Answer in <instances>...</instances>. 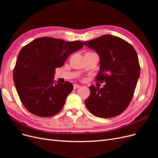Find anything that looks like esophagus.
Listing matches in <instances>:
<instances>
[{
	"instance_id": "34e87169",
	"label": "esophagus",
	"mask_w": 158,
	"mask_h": 158,
	"mask_svg": "<svg viewBox=\"0 0 158 158\" xmlns=\"http://www.w3.org/2000/svg\"><path fill=\"white\" fill-rule=\"evenodd\" d=\"M80 85H78V84H74V89H77V88H80Z\"/></svg>"
}]
</instances>
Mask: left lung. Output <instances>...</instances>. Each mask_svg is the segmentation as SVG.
Instances as JSON below:
<instances>
[{"mask_svg": "<svg viewBox=\"0 0 158 158\" xmlns=\"http://www.w3.org/2000/svg\"><path fill=\"white\" fill-rule=\"evenodd\" d=\"M84 45L99 56V73L95 80L106 82L102 88L91 85L85 106L95 117H116L131 103L140 76L136 52L129 43L111 35L85 41Z\"/></svg>", "mask_w": 158, "mask_h": 158, "instance_id": "8db88e82", "label": "left lung"}]
</instances>
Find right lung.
<instances>
[{
	"label": "right lung",
	"instance_id": "add662e5",
	"mask_svg": "<svg viewBox=\"0 0 158 158\" xmlns=\"http://www.w3.org/2000/svg\"><path fill=\"white\" fill-rule=\"evenodd\" d=\"M84 46L80 41H65L43 37L25 45L18 54L13 72L14 85L23 106L31 113L49 117L58 113L73 89L69 82L54 80L56 68Z\"/></svg>",
	"mask_w": 158,
	"mask_h": 158
}]
</instances>
